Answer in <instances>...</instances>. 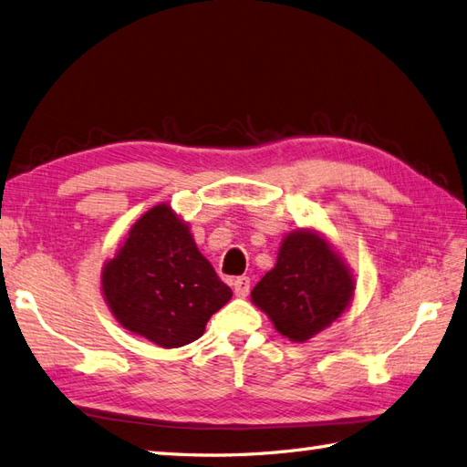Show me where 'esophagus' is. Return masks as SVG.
Wrapping results in <instances>:
<instances>
[{"mask_svg": "<svg viewBox=\"0 0 467 467\" xmlns=\"http://www.w3.org/2000/svg\"><path fill=\"white\" fill-rule=\"evenodd\" d=\"M250 285H252L250 277H245V275L235 277L234 279V292H235V296L237 297H245L247 294H250Z\"/></svg>", "mask_w": 467, "mask_h": 467, "instance_id": "34e87169", "label": "esophagus"}]
</instances>
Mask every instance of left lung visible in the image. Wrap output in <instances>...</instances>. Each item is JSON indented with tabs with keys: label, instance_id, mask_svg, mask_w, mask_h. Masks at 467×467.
Instances as JSON below:
<instances>
[{
	"label": "left lung",
	"instance_id": "left-lung-1",
	"mask_svg": "<svg viewBox=\"0 0 467 467\" xmlns=\"http://www.w3.org/2000/svg\"><path fill=\"white\" fill-rule=\"evenodd\" d=\"M356 279L331 244L316 230L284 237L274 269L252 289V302L289 341H307L351 304Z\"/></svg>",
	"mask_w": 467,
	"mask_h": 467
}]
</instances>
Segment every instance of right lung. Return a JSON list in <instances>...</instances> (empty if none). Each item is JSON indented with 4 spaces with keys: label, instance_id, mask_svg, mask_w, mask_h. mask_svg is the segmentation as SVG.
Listing matches in <instances>:
<instances>
[{
    "label": "right lung",
    "instance_id": "right-lung-1",
    "mask_svg": "<svg viewBox=\"0 0 467 467\" xmlns=\"http://www.w3.org/2000/svg\"><path fill=\"white\" fill-rule=\"evenodd\" d=\"M101 292L123 327L165 349L202 337L207 319L232 297L170 203L131 225L101 269Z\"/></svg>",
    "mask_w": 467,
    "mask_h": 467
}]
</instances>
